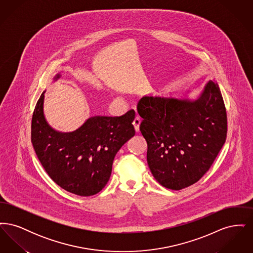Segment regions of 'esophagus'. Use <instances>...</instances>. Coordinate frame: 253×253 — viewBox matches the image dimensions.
<instances>
[{
  "label": "esophagus",
  "mask_w": 253,
  "mask_h": 253,
  "mask_svg": "<svg viewBox=\"0 0 253 253\" xmlns=\"http://www.w3.org/2000/svg\"><path fill=\"white\" fill-rule=\"evenodd\" d=\"M140 123H141V121H140V119H139L138 117H136V118L134 119L133 122H132L133 128H134V131L136 132H139V125H140Z\"/></svg>",
  "instance_id": "esophagus-1"
}]
</instances>
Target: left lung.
I'll return each instance as SVG.
<instances>
[{"mask_svg":"<svg viewBox=\"0 0 253 253\" xmlns=\"http://www.w3.org/2000/svg\"><path fill=\"white\" fill-rule=\"evenodd\" d=\"M145 96L137 106L147 162L163 187L178 191L199 180L226 141L227 113L219 86L209 81L195 98L185 93Z\"/></svg>","mask_w":253,"mask_h":253,"instance_id":"1","label":"left lung"}]
</instances>
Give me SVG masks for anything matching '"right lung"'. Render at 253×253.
Returning a JSON list of instances; mask_svg holds the SVG:
<instances>
[{
  "instance_id": "add662e5",
  "label": "right lung",
  "mask_w": 253,
  "mask_h": 253,
  "mask_svg": "<svg viewBox=\"0 0 253 253\" xmlns=\"http://www.w3.org/2000/svg\"><path fill=\"white\" fill-rule=\"evenodd\" d=\"M60 77L57 74L53 81ZM44 93L32 117L31 141L37 157L63 190L80 196L99 193L111 176L117 153L135 133L134 111L115 118L94 116L77 130L61 132L53 129L44 117Z\"/></svg>"
}]
</instances>
